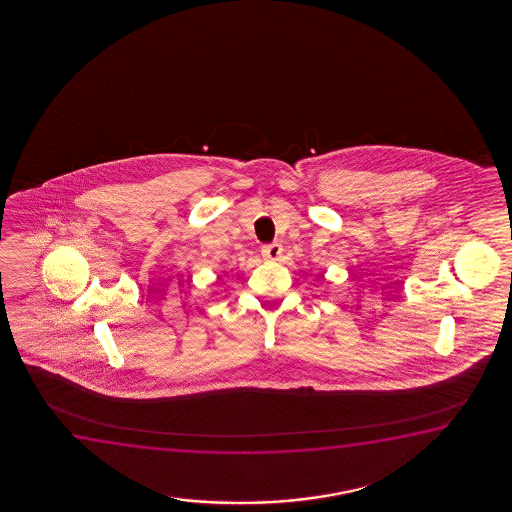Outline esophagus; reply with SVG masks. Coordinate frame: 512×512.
I'll return each instance as SVG.
<instances>
[{"label":"esophagus","mask_w":512,"mask_h":512,"mask_svg":"<svg viewBox=\"0 0 512 512\" xmlns=\"http://www.w3.org/2000/svg\"><path fill=\"white\" fill-rule=\"evenodd\" d=\"M262 257L267 260H278L283 253V246L280 243H269V245L262 246Z\"/></svg>","instance_id":"obj_1"}]
</instances>
